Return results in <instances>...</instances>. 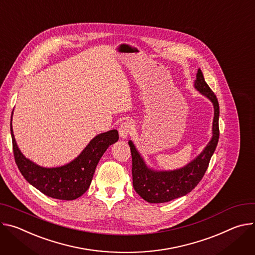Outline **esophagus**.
I'll use <instances>...</instances> for the list:
<instances>
[{
  "instance_id": "34e87169",
  "label": "esophagus",
  "mask_w": 255,
  "mask_h": 255,
  "mask_svg": "<svg viewBox=\"0 0 255 255\" xmlns=\"http://www.w3.org/2000/svg\"><path fill=\"white\" fill-rule=\"evenodd\" d=\"M133 129V125L131 122H125L121 125L119 132H120V136L125 139L128 137V135L132 131Z\"/></svg>"
}]
</instances>
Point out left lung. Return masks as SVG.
<instances>
[{
	"instance_id": "8db88e82",
	"label": "left lung",
	"mask_w": 255,
	"mask_h": 255,
	"mask_svg": "<svg viewBox=\"0 0 255 255\" xmlns=\"http://www.w3.org/2000/svg\"><path fill=\"white\" fill-rule=\"evenodd\" d=\"M194 88L207 97L214 106L213 135L203 152L192 161L175 170H154L140 156L134 144L128 140L132 161V185L136 193L151 204L167 203L190 192L204 177L219 140V102L206 83L201 69L197 70Z\"/></svg>"
}]
</instances>
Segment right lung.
<instances>
[{
    "label": "right lung",
    "instance_id": "add662e5",
    "mask_svg": "<svg viewBox=\"0 0 255 255\" xmlns=\"http://www.w3.org/2000/svg\"><path fill=\"white\" fill-rule=\"evenodd\" d=\"M10 128L15 162L21 174L43 194L64 201L76 200L87 191L100 158L109 146L119 140L117 129L99 133L70 163L60 167L46 168L35 164L21 153L13 133L12 118Z\"/></svg>",
    "mask_w": 255,
    "mask_h": 255
}]
</instances>
